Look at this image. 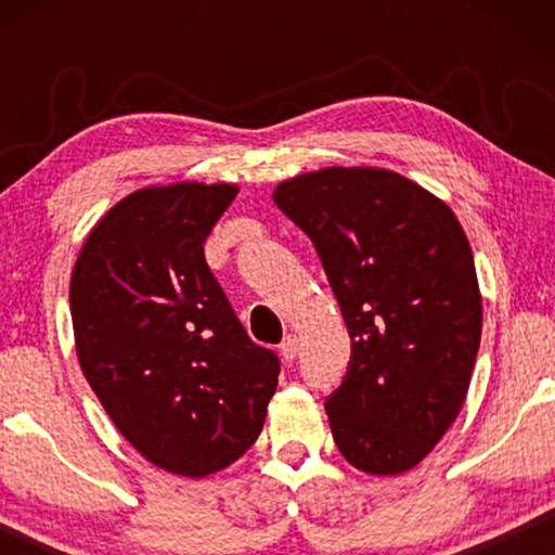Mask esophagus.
I'll use <instances>...</instances> for the list:
<instances>
[{
  "label": "esophagus",
  "mask_w": 555,
  "mask_h": 555,
  "mask_svg": "<svg viewBox=\"0 0 555 555\" xmlns=\"http://www.w3.org/2000/svg\"><path fill=\"white\" fill-rule=\"evenodd\" d=\"M298 351H300V340H298V336H287L283 344H280V353H283V359L291 363V361H295V356H298Z\"/></svg>",
  "instance_id": "esophagus-1"
}]
</instances>
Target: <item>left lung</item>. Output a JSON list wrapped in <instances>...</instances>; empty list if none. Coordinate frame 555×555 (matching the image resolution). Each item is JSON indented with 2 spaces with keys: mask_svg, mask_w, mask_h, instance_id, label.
<instances>
[{
  "mask_svg": "<svg viewBox=\"0 0 555 555\" xmlns=\"http://www.w3.org/2000/svg\"><path fill=\"white\" fill-rule=\"evenodd\" d=\"M272 199L313 242L351 336L325 401L333 439L361 473H406L457 420L480 348L465 232L427 189L371 166L300 173Z\"/></svg>",
  "mask_w": 555,
  "mask_h": 555,
  "instance_id": "left-lung-1",
  "label": "left lung"
}]
</instances>
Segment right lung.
<instances>
[{"label": "right lung", "mask_w": 555, "mask_h": 555, "mask_svg": "<svg viewBox=\"0 0 555 555\" xmlns=\"http://www.w3.org/2000/svg\"><path fill=\"white\" fill-rule=\"evenodd\" d=\"M237 186H149L120 199L70 278L75 351L120 435L166 473L207 477L260 437L280 361L249 340L204 242Z\"/></svg>", "instance_id": "add662e5"}]
</instances>
